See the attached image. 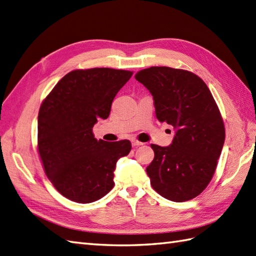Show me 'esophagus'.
I'll use <instances>...</instances> for the list:
<instances>
[{"mask_svg":"<svg viewBox=\"0 0 256 256\" xmlns=\"http://www.w3.org/2000/svg\"><path fill=\"white\" fill-rule=\"evenodd\" d=\"M143 145L142 142H138V140H132V146H134V148H136V146H140Z\"/></svg>","mask_w":256,"mask_h":256,"instance_id":"obj_1","label":"esophagus"}]
</instances>
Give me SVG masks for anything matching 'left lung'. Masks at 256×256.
<instances>
[{
	"instance_id": "obj_1",
	"label": "left lung",
	"mask_w": 256,
	"mask_h": 256,
	"mask_svg": "<svg viewBox=\"0 0 256 256\" xmlns=\"http://www.w3.org/2000/svg\"><path fill=\"white\" fill-rule=\"evenodd\" d=\"M135 79L153 96L158 121L176 131L170 146L150 145L155 156L146 172L152 187L176 202L197 197L214 176L226 138L214 96L204 80L187 70L150 67Z\"/></svg>"
}]
</instances>
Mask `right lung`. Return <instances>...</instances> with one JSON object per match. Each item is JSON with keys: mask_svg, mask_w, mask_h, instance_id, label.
<instances>
[{"mask_svg": "<svg viewBox=\"0 0 256 256\" xmlns=\"http://www.w3.org/2000/svg\"><path fill=\"white\" fill-rule=\"evenodd\" d=\"M128 70H74L58 81L38 113V152L48 179L79 204L101 199L114 186L116 162L131 142L98 140L92 128L108 118L114 96L132 77Z\"/></svg>", "mask_w": 256, "mask_h": 256, "instance_id": "right-lung-1", "label": "right lung"}]
</instances>
